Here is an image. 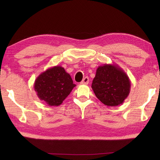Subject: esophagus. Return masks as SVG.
I'll use <instances>...</instances> for the list:
<instances>
[{
    "label": "esophagus",
    "mask_w": 160,
    "mask_h": 160,
    "mask_svg": "<svg viewBox=\"0 0 160 160\" xmlns=\"http://www.w3.org/2000/svg\"><path fill=\"white\" fill-rule=\"evenodd\" d=\"M89 82V78L88 77H85L84 78V79L82 80V82H80L81 84H88Z\"/></svg>",
    "instance_id": "esophagus-1"
}]
</instances>
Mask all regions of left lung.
<instances>
[{"label": "left lung", "mask_w": 160, "mask_h": 160, "mask_svg": "<svg viewBox=\"0 0 160 160\" xmlns=\"http://www.w3.org/2000/svg\"><path fill=\"white\" fill-rule=\"evenodd\" d=\"M91 88L96 96L107 107L122 104L131 91V81L116 64H104L96 70Z\"/></svg>", "instance_id": "obj_1"}]
</instances>
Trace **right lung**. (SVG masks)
Listing matches in <instances>:
<instances>
[{"label": "right lung", "instance_id": "right-lung-1", "mask_svg": "<svg viewBox=\"0 0 160 160\" xmlns=\"http://www.w3.org/2000/svg\"><path fill=\"white\" fill-rule=\"evenodd\" d=\"M70 75L63 67L54 66L43 71L36 79L33 88L39 99L51 107H58L63 102L73 87Z\"/></svg>", "mask_w": 160, "mask_h": 160}]
</instances>
